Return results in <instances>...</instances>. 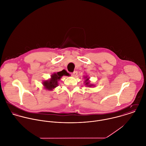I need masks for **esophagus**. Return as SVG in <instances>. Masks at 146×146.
<instances>
[{"label":"esophagus","mask_w":146,"mask_h":146,"mask_svg":"<svg viewBox=\"0 0 146 146\" xmlns=\"http://www.w3.org/2000/svg\"><path fill=\"white\" fill-rule=\"evenodd\" d=\"M77 75H78V72L76 71H75L74 72H72L71 74V75L74 77H76L77 76Z\"/></svg>","instance_id":"obj_1"}]
</instances>
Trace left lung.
<instances>
[{
  "label": "left lung",
  "instance_id": "8db88e82",
  "mask_svg": "<svg viewBox=\"0 0 146 146\" xmlns=\"http://www.w3.org/2000/svg\"><path fill=\"white\" fill-rule=\"evenodd\" d=\"M85 78V79H86V80H85V82H84V83H85V85L86 86H87V87H92V86H94V85L93 84H90V82L89 81V78H88L87 76H86V77H84Z\"/></svg>",
  "mask_w": 146,
  "mask_h": 146
}]
</instances>
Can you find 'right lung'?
<instances>
[{
    "instance_id": "obj_1",
    "label": "right lung",
    "mask_w": 146,
    "mask_h": 146,
    "mask_svg": "<svg viewBox=\"0 0 146 146\" xmlns=\"http://www.w3.org/2000/svg\"><path fill=\"white\" fill-rule=\"evenodd\" d=\"M62 76H70V74L65 70L52 74L50 79L42 82L44 88L48 91L52 90L58 86V82Z\"/></svg>"
}]
</instances>
